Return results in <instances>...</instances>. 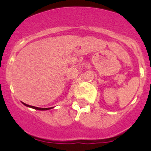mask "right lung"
I'll use <instances>...</instances> for the list:
<instances>
[{"mask_svg": "<svg viewBox=\"0 0 151 151\" xmlns=\"http://www.w3.org/2000/svg\"><path fill=\"white\" fill-rule=\"evenodd\" d=\"M24 105H26V106H29V107H32L33 108V109H35V110H50V109H51V107L50 108H40V107H36V106H30V105L29 104H25V103H22Z\"/></svg>", "mask_w": 151, "mask_h": 151, "instance_id": "add662e5", "label": "right lung"}]
</instances>
